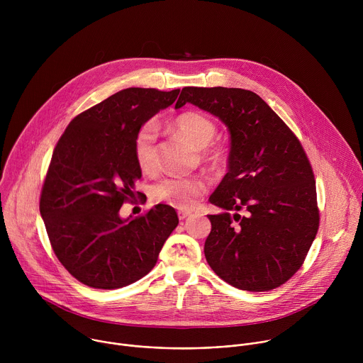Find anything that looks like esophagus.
<instances>
[{"label":"esophagus","mask_w":363,"mask_h":363,"mask_svg":"<svg viewBox=\"0 0 363 363\" xmlns=\"http://www.w3.org/2000/svg\"><path fill=\"white\" fill-rule=\"evenodd\" d=\"M191 216V213L189 211H185V210H179L178 211V217H179V220H185L186 217H189Z\"/></svg>","instance_id":"1"}]
</instances>
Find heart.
<instances>
[{
	"instance_id": "heart-1",
	"label": "heart",
	"mask_w": 363,
	"mask_h": 363,
	"mask_svg": "<svg viewBox=\"0 0 363 363\" xmlns=\"http://www.w3.org/2000/svg\"><path fill=\"white\" fill-rule=\"evenodd\" d=\"M174 128L181 133L195 149H203V155L208 161L218 162L221 153L211 149L217 135L216 123L199 112H184L174 121ZM157 130L147 123L139 129L133 140V153L138 167L143 172H150L157 165ZM206 191V182L198 177L169 175L158 181L150 188L153 201L164 202L177 208H191L195 201Z\"/></svg>"
}]
</instances>
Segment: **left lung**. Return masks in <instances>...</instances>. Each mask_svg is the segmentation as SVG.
<instances>
[{
	"label": "left lung",
	"instance_id": "left-lung-1",
	"mask_svg": "<svg viewBox=\"0 0 363 363\" xmlns=\"http://www.w3.org/2000/svg\"><path fill=\"white\" fill-rule=\"evenodd\" d=\"M185 103L217 116L231 139L228 172L208 199L224 211L208 216L206 262L241 290L284 284L301 267L319 228L315 175L300 140L250 90L184 87L175 109Z\"/></svg>",
	"mask_w": 363,
	"mask_h": 363
}]
</instances>
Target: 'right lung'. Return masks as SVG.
Masks as SVG:
<instances>
[{
	"mask_svg": "<svg viewBox=\"0 0 363 363\" xmlns=\"http://www.w3.org/2000/svg\"><path fill=\"white\" fill-rule=\"evenodd\" d=\"M179 89L129 87L77 115L59 139L43 184L40 214L65 269L93 289H121L146 276L179 220L158 203L123 220L142 171L133 140Z\"/></svg>",
	"mask_w": 363,
	"mask_h": 363,
	"instance_id": "1",
	"label": "right lung"
}]
</instances>
